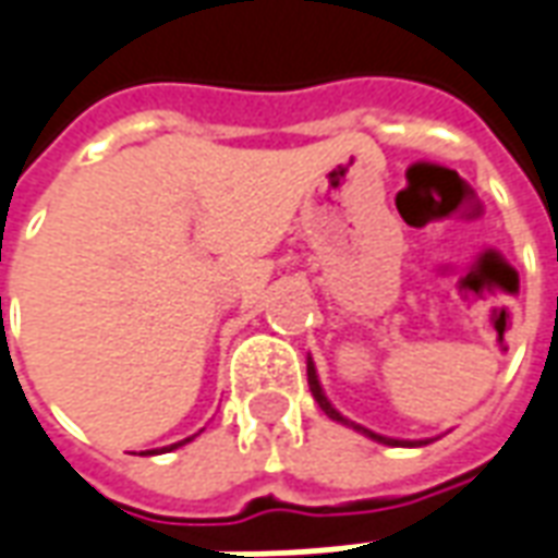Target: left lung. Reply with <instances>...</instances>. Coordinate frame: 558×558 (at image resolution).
<instances>
[{"label":"left lung","instance_id":"1","mask_svg":"<svg viewBox=\"0 0 558 558\" xmlns=\"http://www.w3.org/2000/svg\"><path fill=\"white\" fill-rule=\"evenodd\" d=\"M307 387H311V392H314V399H317V404L326 411V416H332V420H338V423H344V426H353L356 432H365L368 438H374V441L380 444H392V447H416L414 441H396V438H384V435H374V432H368V428L356 426V423H350V420H344V416L335 411L332 404H329V399L323 396V389H319V380H317V372H314V362H307Z\"/></svg>","mask_w":558,"mask_h":558}]
</instances>
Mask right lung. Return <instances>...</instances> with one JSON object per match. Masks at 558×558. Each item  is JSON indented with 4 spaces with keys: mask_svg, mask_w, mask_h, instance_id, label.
I'll return each mask as SVG.
<instances>
[{
    "mask_svg": "<svg viewBox=\"0 0 558 558\" xmlns=\"http://www.w3.org/2000/svg\"><path fill=\"white\" fill-rule=\"evenodd\" d=\"M186 441H190V438H186ZM186 441H181V444H186ZM181 444H171V450H174V447H181Z\"/></svg>",
    "mask_w": 558,
    "mask_h": 558,
    "instance_id": "add662e5",
    "label": "right lung"
}]
</instances>
